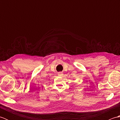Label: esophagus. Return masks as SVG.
<instances>
[{
	"instance_id": "esophagus-1",
	"label": "esophagus",
	"mask_w": 120,
	"mask_h": 120,
	"mask_svg": "<svg viewBox=\"0 0 120 120\" xmlns=\"http://www.w3.org/2000/svg\"><path fill=\"white\" fill-rule=\"evenodd\" d=\"M58 75L60 76H61L63 75V73L61 72H58Z\"/></svg>"
}]
</instances>
